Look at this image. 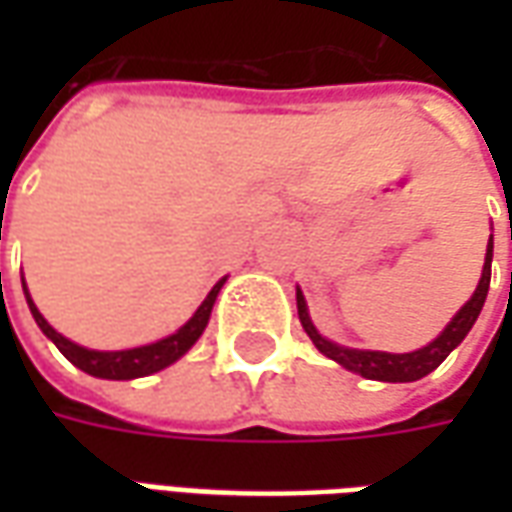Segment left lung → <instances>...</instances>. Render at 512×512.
<instances>
[{
	"mask_svg": "<svg viewBox=\"0 0 512 512\" xmlns=\"http://www.w3.org/2000/svg\"><path fill=\"white\" fill-rule=\"evenodd\" d=\"M491 257H494V238L488 241L485 249V266L483 277L477 282V290L472 293V299L463 304L458 315L447 323V329L419 351L411 354H386V351H359V348H345L332 340H326L318 334V329L312 326L310 312H307V301L301 296V290H296V307H299V321L304 326V332L310 334V340L323 356L334 359L337 365H343L351 373H359L362 378L370 381H389V384H406V381H419L428 373H433L436 367L450 356L452 348H458L463 343V337L469 334V329L477 321V315L483 310L485 296H488V285H491Z\"/></svg>",
	"mask_w": 512,
	"mask_h": 512,
	"instance_id": "left-lung-1",
	"label": "left lung"
}]
</instances>
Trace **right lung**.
Returning <instances> with one entry per match:
<instances>
[{
	"label": "right lung",
	"mask_w": 512,
	"mask_h": 512,
	"mask_svg": "<svg viewBox=\"0 0 512 512\" xmlns=\"http://www.w3.org/2000/svg\"><path fill=\"white\" fill-rule=\"evenodd\" d=\"M21 285H24V279H21ZM224 279H219L213 290L205 296L197 312L191 315L189 321L180 326L178 332L169 334L164 340H158V343L150 345H139V348H128V351H90V348H82V345L71 343L68 337H62L60 332H54L49 326V321L40 315V310L35 307V301L29 299V290L24 285V296H27L29 312H32V318L40 326V332L49 337L51 343L60 348V354L73 362V365L84 370V373H90L95 378H109V381H131V378H142L150 376V373H158V370H164L172 362H178L180 356L189 351L191 345L200 340V334L205 332V326H208V318H211L213 310V301L219 296V290H222Z\"/></svg>",
	"instance_id": "1"
}]
</instances>
